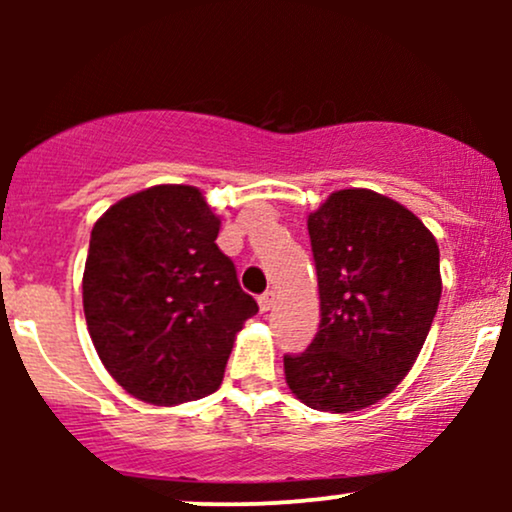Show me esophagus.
<instances>
[{
	"mask_svg": "<svg viewBox=\"0 0 512 512\" xmlns=\"http://www.w3.org/2000/svg\"><path fill=\"white\" fill-rule=\"evenodd\" d=\"M260 310L262 313H267V310H272L274 308V303H276V293L274 291H267L264 293V296H260Z\"/></svg>",
	"mask_w": 512,
	"mask_h": 512,
	"instance_id": "1",
	"label": "esophagus"
}]
</instances>
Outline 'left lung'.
<instances>
[{
  "instance_id": "obj_1",
  "label": "left lung",
  "mask_w": 512,
  "mask_h": 512,
  "mask_svg": "<svg viewBox=\"0 0 512 512\" xmlns=\"http://www.w3.org/2000/svg\"><path fill=\"white\" fill-rule=\"evenodd\" d=\"M320 332L284 356L286 385L310 409L349 414L390 395L419 358L443 279L436 236L395 199L332 192L308 214Z\"/></svg>"
}]
</instances>
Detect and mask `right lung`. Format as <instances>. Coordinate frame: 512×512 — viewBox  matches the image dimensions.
Instances as JSON below:
<instances>
[{"instance_id":"obj_1","label":"right lung","mask_w":512,"mask_h":512,"mask_svg":"<svg viewBox=\"0 0 512 512\" xmlns=\"http://www.w3.org/2000/svg\"><path fill=\"white\" fill-rule=\"evenodd\" d=\"M221 216L195 185H154L115 202L91 231L84 315L105 370L156 407L219 390L255 298L216 245Z\"/></svg>"}]
</instances>
